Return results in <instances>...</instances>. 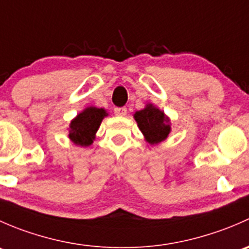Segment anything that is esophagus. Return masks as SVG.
I'll use <instances>...</instances> for the list:
<instances>
[{
    "mask_svg": "<svg viewBox=\"0 0 249 249\" xmlns=\"http://www.w3.org/2000/svg\"><path fill=\"white\" fill-rule=\"evenodd\" d=\"M126 113H127L126 107H115V108H114V114L115 115H120V117H124Z\"/></svg>",
    "mask_w": 249,
    "mask_h": 249,
    "instance_id": "obj_1",
    "label": "esophagus"
}]
</instances>
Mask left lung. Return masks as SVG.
I'll use <instances>...</instances> for the list:
<instances>
[{
    "instance_id": "8db88e82",
    "label": "left lung",
    "mask_w": 249,
    "mask_h": 249,
    "mask_svg": "<svg viewBox=\"0 0 249 249\" xmlns=\"http://www.w3.org/2000/svg\"><path fill=\"white\" fill-rule=\"evenodd\" d=\"M141 132L150 144H157L167 139L171 131V123L162 110L148 104L145 108L134 114Z\"/></svg>"
}]
</instances>
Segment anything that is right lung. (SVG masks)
Returning <instances> with one entry per match:
<instances>
[{
	"label": "right lung",
	"instance_id": "obj_1",
	"mask_svg": "<svg viewBox=\"0 0 249 249\" xmlns=\"http://www.w3.org/2000/svg\"><path fill=\"white\" fill-rule=\"evenodd\" d=\"M107 115L108 113L104 108H97V107L85 108L70 124V140L80 147L90 145L94 142L95 135L101 125L102 119Z\"/></svg>",
	"mask_w": 249,
	"mask_h": 249
}]
</instances>
